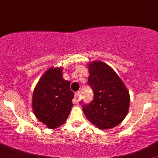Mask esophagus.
<instances>
[{"mask_svg": "<svg viewBox=\"0 0 158 158\" xmlns=\"http://www.w3.org/2000/svg\"><path fill=\"white\" fill-rule=\"evenodd\" d=\"M81 96V91H77L75 93V100H77Z\"/></svg>", "mask_w": 158, "mask_h": 158, "instance_id": "34e87169", "label": "esophagus"}]
</instances>
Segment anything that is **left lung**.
<instances>
[{"mask_svg": "<svg viewBox=\"0 0 158 158\" xmlns=\"http://www.w3.org/2000/svg\"><path fill=\"white\" fill-rule=\"evenodd\" d=\"M88 84L94 90V100L83 106L87 119L100 129L118 126L128 114L130 96L127 87L110 66L100 61H91Z\"/></svg>", "mask_w": 158, "mask_h": 158, "instance_id": "1", "label": "left lung"}]
</instances>
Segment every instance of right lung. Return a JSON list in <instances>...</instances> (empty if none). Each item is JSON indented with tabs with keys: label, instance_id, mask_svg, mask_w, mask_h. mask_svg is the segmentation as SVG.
<instances>
[{
	"label": "right lung",
	"instance_id": "1",
	"mask_svg": "<svg viewBox=\"0 0 158 158\" xmlns=\"http://www.w3.org/2000/svg\"><path fill=\"white\" fill-rule=\"evenodd\" d=\"M63 68H48L40 77L32 94V107L39 121L48 128H57L67 120L74 94L70 81L63 78Z\"/></svg>",
	"mask_w": 158,
	"mask_h": 158
}]
</instances>
